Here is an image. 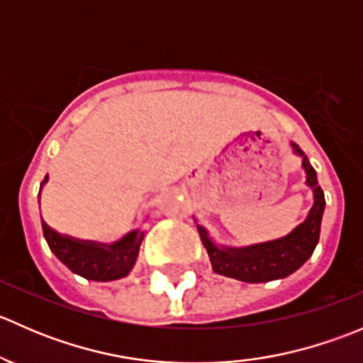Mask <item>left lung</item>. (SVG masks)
Instances as JSON below:
<instances>
[{
    "label": "left lung",
    "mask_w": 363,
    "mask_h": 363,
    "mask_svg": "<svg viewBox=\"0 0 363 363\" xmlns=\"http://www.w3.org/2000/svg\"><path fill=\"white\" fill-rule=\"evenodd\" d=\"M291 147L298 156H302V167L307 175V186L313 188L314 203L311 207L306 221L300 223L291 233L283 239L272 242L255 244V246L242 247H225L212 242L207 230L196 225L208 258H211L212 270L221 276L233 277L244 283H267V281L283 279L298 270L313 255L318 240H320L321 218L325 211L323 189L318 186L316 170L311 167L309 160L303 155L302 149L291 142Z\"/></svg>",
    "instance_id": "obj_1"
}]
</instances>
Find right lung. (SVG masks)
<instances>
[{
  "instance_id": "right-lung-1",
  "label": "right lung",
  "mask_w": 363,
  "mask_h": 363,
  "mask_svg": "<svg viewBox=\"0 0 363 363\" xmlns=\"http://www.w3.org/2000/svg\"><path fill=\"white\" fill-rule=\"evenodd\" d=\"M47 179L49 177L45 175L42 186H40V191H42ZM42 228L50 251L73 274H79L89 281H104V283L105 281L121 279V277L130 274L135 262H137L142 240H144V232H138V230H133L121 240L108 246V244L77 240L68 235H61L56 230L50 228L43 219Z\"/></svg>"
}]
</instances>
